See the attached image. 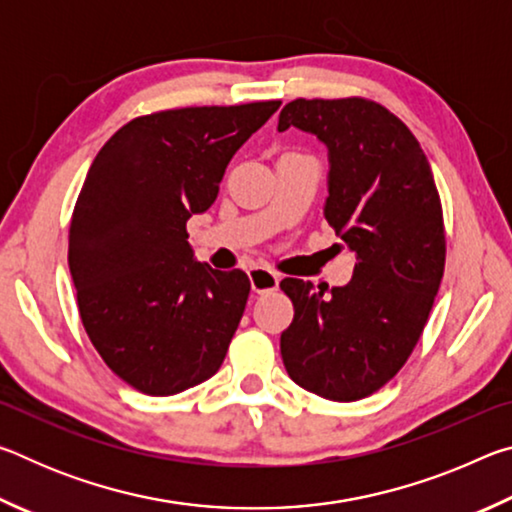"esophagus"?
I'll return each mask as SVG.
<instances>
[{"label": "esophagus", "instance_id": "esophagus-1", "mask_svg": "<svg viewBox=\"0 0 512 512\" xmlns=\"http://www.w3.org/2000/svg\"><path fill=\"white\" fill-rule=\"evenodd\" d=\"M248 277H250V287H253L255 293L275 291L277 284H280V275L266 266H253L248 271Z\"/></svg>", "mask_w": 512, "mask_h": 512}]
</instances>
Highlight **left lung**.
<instances>
[{"label": "left lung", "instance_id": "1", "mask_svg": "<svg viewBox=\"0 0 512 512\" xmlns=\"http://www.w3.org/2000/svg\"><path fill=\"white\" fill-rule=\"evenodd\" d=\"M327 146L323 214L357 255L352 280L329 298L284 277L293 323L280 336L298 386L354 402L397 375L418 343L445 271L443 207L429 160L393 112L366 99H296L287 128Z\"/></svg>", "mask_w": 512, "mask_h": 512}]
</instances>
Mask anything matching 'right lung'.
Returning a JSON list of instances; mask_svg holds the SVG:
<instances>
[{
	"mask_svg": "<svg viewBox=\"0 0 512 512\" xmlns=\"http://www.w3.org/2000/svg\"><path fill=\"white\" fill-rule=\"evenodd\" d=\"M277 108L153 112L94 158L69 225V273L92 345L135 391L176 395L221 368L250 282L196 262L187 221L210 210L232 155Z\"/></svg>",
	"mask_w": 512,
	"mask_h": 512,
	"instance_id": "obj_1",
	"label": "right lung"
}]
</instances>
